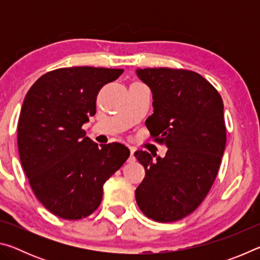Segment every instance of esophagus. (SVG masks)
Segmentation results:
<instances>
[{
    "label": "esophagus",
    "instance_id": "obj_1",
    "mask_svg": "<svg viewBox=\"0 0 260 260\" xmlns=\"http://www.w3.org/2000/svg\"><path fill=\"white\" fill-rule=\"evenodd\" d=\"M134 151H135V149H134V148H131V156H129V158H128V161H129V162H133V161H135Z\"/></svg>",
    "mask_w": 260,
    "mask_h": 260
}]
</instances>
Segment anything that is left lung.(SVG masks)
I'll list each match as a JSON object with an SVG mask.
<instances>
[{
  "label": "left lung",
  "instance_id": "8db88e82",
  "mask_svg": "<svg viewBox=\"0 0 260 260\" xmlns=\"http://www.w3.org/2000/svg\"><path fill=\"white\" fill-rule=\"evenodd\" d=\"M136 72L152 91L147 128L155 142L169 148L155 160L148 151H135L146 170L135 190L136 203L155 221H177L199 208L217 178L226 146L222 99L205 78L189 70Z\"/></svg>",
  "mask_w": 260,
  "mask_h": 260
}]
</instances>
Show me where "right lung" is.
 Returning a JSON list of instances; mask_svg holds the SVG:
<instances>
[{
  "mask_svg": "<svg viewBox=\"0 0 260 260\" xmlns=\"http://www.w3.org/2000/svg\"><path fill=\"white\" fill-rule=\"evenodd\" d=\"M121 69L61 68L43 74L25 96L17 142L30 188L45 208L79 220L99 208L103 184L124 165L129 149L121 143L99 147L82 125L96 113V99Z\"/></svg>",
  "mask_w": 260,
  "mask_h": 260,
  "instance_id": "1",
  "label": "right lung"
}]
</instances>
